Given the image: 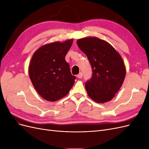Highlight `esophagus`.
Instances as JSON below:
<instances>
[{
	"mask_svg": "<svg viewBox=\"0 0 149 149\" xmlns=\"http://www.w3.org/2000/svg\"><path fill=\"white\" fill-rule=\"evenodd\" d=\"M77 77L78 78H81L83 77V73H81V72H80V73L77 75Z\"/></svg>",
	"mask_w": 149,
	"mask_h": 149,
	"instance_id": "1",
	"label": "esophagus"
}]
</instances>
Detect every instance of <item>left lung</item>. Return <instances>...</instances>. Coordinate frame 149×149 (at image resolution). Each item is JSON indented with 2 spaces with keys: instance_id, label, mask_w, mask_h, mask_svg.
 I'll use <instances>...</instances> for the list:
<instances>
[{
  "instance_id": "1",
  "label": "left lung",
  "mask_w": 149,
  "mask_h": 149,
  "mask_svg": "<svg viewBox=\"0 0 149 149\" xmlns=\"http://www.w3.org/2000/svg\"><path fill=\"white\" fill-rule=\"evenodd\" d=\"M91 63L93 76L85 83L89 97L97 103L111 101L124 81L126 70L120 54L110 43L95 37L77 40Z\"/></svg>"
}]
</instances>
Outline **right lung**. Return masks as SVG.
Returning <instances> with one entry per match:
<instances>
[{
	"label": "right lung",
	"instance_id": "add662e5",
	"mask_svg": "<svg viewBox=\"0 0 149 149\" xmlns=\"http://www.w3.org/2000/svg\"><path fill=\"white\" fill-rule=\"evenodd\" d=\"M73 39L45 44L36 50L29 66L30 79L44 100L55 101L66 96L76 77L71 74L65 56Z\"/></svg>",
	"mask_w": 149,
	"mask_h": 149
}]
</instances>
